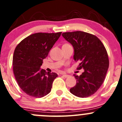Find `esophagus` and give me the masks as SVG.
I'll return each mask as SVG.
<instances>
[{
	"mask_svg": "<svg viewBox=\"0 0 122 122\" xmlns=\"http://www.w3.org/2000/svg\"><path fill=\"white\" fill-rule=\"evenodd\" d=\"M62 75H63V76L64 77H68V76H69V75H66V74H65V73H63V74H62Z\"/></svg>",
	"mask_w": 122,
	"mask_h": 122,
	"instance_id": "34e87169",
	"label": "esophagus"
}]
</instances>
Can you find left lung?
Instances as JSON below:
<instances>
[{"label": "left lung", "instance_id": "8db88e82", "mask_svg": "<svg viewBox=\"0 0 122 122\" xmlns=\"http://www.w3.org/2000/svg\"><path fill=\"white\" fill-rule=\"evenodd\" d=\"M62 36L74 49L73 60L81 63L77 69H84L79 76L74 75L76 84L70 92L76 97L86 98L96 93L105 79L109 67L106 49L96 36L82 31L65 32Z\"/></svg>", "mask_w": 122, "mask_h": 122}]
</instances>
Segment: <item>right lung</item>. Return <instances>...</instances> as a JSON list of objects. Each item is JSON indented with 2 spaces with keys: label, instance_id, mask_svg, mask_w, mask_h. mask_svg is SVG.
Segmentation results:
<instances>
[{
  "label": "right lung",
  "instance_id": "obj_1",
  "mask_svg": "<svg viewBox=\"0 0 122 122\" xmlns=\"http://www.w3.org/2000/svg\"><path fill=\"white\" fill-rule=\"evenodd\" d=\"M61 33H34L22 40L15 47L13 72L20 87L28 96L41 98L51 92L58 75L47 73L41 66Z\"/></svg>",
  "mask_w": 122,
  "mask_h": 122
}]
</instances>
